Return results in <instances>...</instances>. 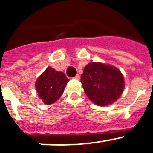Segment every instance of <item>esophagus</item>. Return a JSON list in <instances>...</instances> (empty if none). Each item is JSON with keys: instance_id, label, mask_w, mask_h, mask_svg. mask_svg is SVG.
Listing matches in <instances>:
<instances>
[{"instance_id": "34e87169", "label": "esophagus", "mask_w": 153, "mask_h": 153, "mask_svg": "<svg viewBox=\"0 0 153 153\" xmlns=\"http://www.w3.org/2000/svg\"><path fill=\"white\" fill-rule=\"evenodd\" d=\"M79 77H80V76H79V74H77V75L75 76L74 78V79H79Z\"/></svg>"}]
</instances>
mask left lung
Instances as JSON below:
<instances>
[{"instance_id":"8db88e82","label":"left lung","mask_w":153,"mask_h":153,"mask_svg":"<svg viewBox=\"0 0 153 153\" xmlns=\"http://www.w3.org/2000/svg\"><path fill=\"white\" fill-rule=\"evenodd\" d=\"M83 90L96 105L105 106L117 101L124 90V78L120 70L110 65L93 62L81 75Z\"/></svg>"}]
</instances>
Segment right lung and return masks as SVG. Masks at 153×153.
I'll return each instance as SVG.
<instances>
[{
    "mask_svg": "<svg viewBox=\"0 0 153 153\" xmlns=\"http://www.w3.org/2000/svg\"><path fill=\"white\" fill-rule=\"evenodd\" d=\"M68 81L63 72L49 67L36 79L35 87L41 100L47 105H51L61 97Z\"/></svg>",
    "mask_w": 153,
    "mask_h": 153,
    "instance_id": "add662e5",
    "label": "right lung"
}]
</instances>
